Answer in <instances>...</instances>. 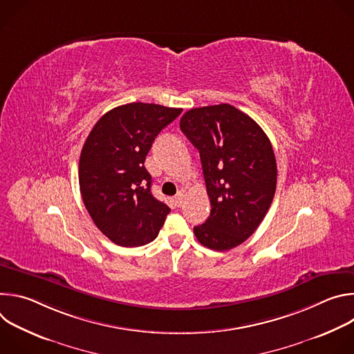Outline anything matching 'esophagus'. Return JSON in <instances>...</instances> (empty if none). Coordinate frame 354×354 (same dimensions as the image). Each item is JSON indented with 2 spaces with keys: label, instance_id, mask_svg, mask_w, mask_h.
<instances>
[{
  "label": "esophagus",
  "instance_id": "esophagus-1",
  "mask_svg": "<svg viewBox=\"0 0 354 354\" xmlns=\"http://www.w3.org/2000/svg\"><path fill=\"white\" fill-rule=\"evenodd\" d=\"M183 198H185V194H183V192H179V193L175 196V198H174V201H175V206L180 207V206L183 205Z\"/></svg>",
  "mask_w": 354,
  "mask_h": 354
}]
</instances>
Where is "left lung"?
<instances>
[{
  "label": "left lung",
  "mask_w": 354,
  "mask_h": 354,
  "mask_svg": "<svg viewBox=\"0 0 354 354\" xmlns=\"http://www.w3.org/2000/svg\"><path fill=\"white\" fill-rule=\"evenodd\" d=\"M179 126L198 149L212 205L194 235L210 249H232L257 231L273 201L277 165L270 140L228 104L190 109Z\"/></svg>",
  "instance_id": "1"
}]
</instances>
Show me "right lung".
<instances>
[{
  "label": "right lung",
  "mask_w": 354,
  "mask_h": 354,
  "mask_svg": "<svg viewBox=\"0 0 354 354\" xmlns=\"http://www.w3.org/2000/svg\"><path fill=\"white\" fill-rule=\"evenodd\" d=\"M180 112L156 104L122 105L100 118L85 140L81 196L95 225L116 245L154 241L171 212L151 193L144 161L156 137Z\"/></svg>",
  "instance_id": "right-lung-1"
}]
</instances>
